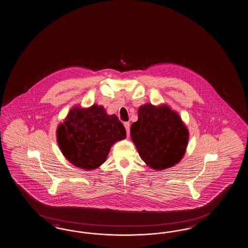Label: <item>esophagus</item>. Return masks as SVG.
I'll use <instances>...</instances> for the list:
<instances>
[{"mask_svg":"<svg viewBox=\"0 0 248 248\" xmlns=\"http://www.w3.org/2000/svg\"><path fill=\"white\" fill-rule=\"evenodd\" d=\"M124 125L125 130H126V134H127V136H129V134H130V124H129L128 122H125V123L124 124Z\"/></svg>","mask_w":248,"mask_h":248,"instance_id":"1","label":"esophagus"}]
</instances>
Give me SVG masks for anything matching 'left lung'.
Here are the masks:
<instances>
[{
    "mask_svg": "<svg viewBox=\"0 0 248 248\" xmlns=\"http://www.w3.org/2000/svg\"><path fill=\"white\" fill-rule=\"evenodd\" d=\"M130 134L141 159L159 170L178 163L188 142L186 126L167 105L147 103L139 107V120L132 124Z\"/></svg>",
    "mask_w": 248,
    "mask_h": 248,
    "instance_id": "left-lung-1",
    "label": "left lung"
}]
</instances>
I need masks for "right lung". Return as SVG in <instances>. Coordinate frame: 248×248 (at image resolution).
<instances>
[{
  "label": "right lung",
  "instance_id": "1",
  "mask_svg": "<svg viewBox=\"0 0 248 248\" xmlns=\"http://www.w3.org/2000/svg\"><path fill=\"white\" fill-rule=\"evenodd\" d=\"M124 124L97 104L87 109L76 106L57 128L62 153L76 167L93 170L105 162L111 146L125 139Z\"/></svg>",
  "mask_w": 248,
  "mask_h": 248
}]
</instances>
